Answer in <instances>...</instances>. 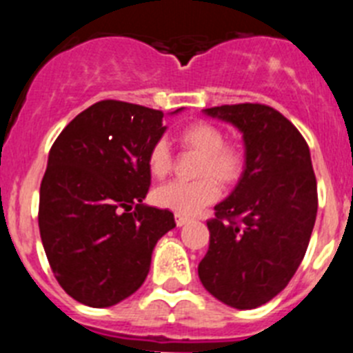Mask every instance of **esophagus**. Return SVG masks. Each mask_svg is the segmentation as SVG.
I'll return each instance as SVG.
<instances>
[{
	"instance_id": "1",
	"label": "esophagus",
	"mask_w": 353,
	"mask_h": 353,
	"mask_svg": "<svg viewBox=\"0 0 353 353\" xmlns=\"http://www.w3.org/2000/svg\"><path fill=\"white\" fill-rule=\"evenodd\" d=\"M174 221H176V226H185L189 223V217H183V215H174Z\"/></svg>"
}]
</instances>
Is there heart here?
Masks as SVG:
<instances>
[{"label": "heart", "instance_id": "heart-1", "mask_svg": "<svg viewBox=\"0 0 353 353\" xmlns=\"http://www.w3.org/2000/svg\"><path fill=\"white\" fill-rule=\"evenodd\" d=\"M176 139L183 148L201 154L203 159L198 166V176L203 179L196 182H171L159 187L154 192V201L176 215H194L219 198L218 181L228 187L240 179L244 155L235 145H226L223 130L208 121H192L180 129ZM146 164L155 179H164L170 174L173 157L170 145L164 139H159L150 146Z\"/></svg>", "mask_w": 353, "mask_h": 353}]
</instances>
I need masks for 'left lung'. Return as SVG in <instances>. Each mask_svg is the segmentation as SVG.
<instances>
[{"instance_id":"8db88e82","label":"left lung","mask_w":353,"mask_h":353,"mask_svg":"<svg viewBox=\"0 0 353 353\" xmlns=\"http://www.w3.org/2000/svg\"><path fill=\"white\" fill-rule=\"evenodd\" d=\"M203 113L239 129L245 164L207 223L210 245L198 276L217 301L254 310L286 288L310 244L318 208L310 146L269 105H219Z\"/></svg>"}]
</instances>
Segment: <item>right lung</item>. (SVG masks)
<instances>
[{
  "label": "right lung",
  "instance_id": "1",
  "mask_svg": "<svg viewBox=\"0 0 353 353\" xmlns=\"http://www.w3.org/2000/svg\"><path fill=\"white\" fill-rule=\"evenodd\" d=\"M162 118L129 102H97L49 152L40 239L60 286L81 304L109 307L130 297L148 276L159 239L176 226L170 210L143 203L152 179L146 155L166 132Z\"/></svg>",
  "mask_w": 353,
  "mask_h": 353
}]
</instances>
